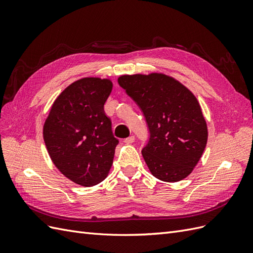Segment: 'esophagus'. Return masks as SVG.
<instances>
[{"mask_svg": "<svg viewBox=\"0 0 253 253\" xmlns=\"http://www.w3.org/2000/svg\"><path fill=\"white\" fill-rule=\"evenodd\" d=\"M135 141V136H129V137H127V138H126L125 139V142L126 143V144H129V143H133Z\"/></svg>", "mask_w": 253, "mask_h": 253, "instance_id": "34e87169", "label": "esophagus"}]
</instances>
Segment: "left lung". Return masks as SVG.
<instances>
[{
    "instance_id": "left-lung-1",
    "label": "left lung",
    "mask_w": 253,
    "mask_h": 253,
    "mask_svg": "<svg viewBox=\"0 0 253 253\" xmlns=\"http://www.w3.org/2000/svg\"><path fill=\"white\" fill-rule=\"evenodd\" d=\"M118 83L147 121L150 137L141 153L153 176L167 182L186 178L200 162L208 139L196 97L164 74L124 75Z\"/></svg>"
}]
</instances>
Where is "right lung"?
I'll list each match as a JSON object with an SVG mask.
<instances>
[{
	"label": "right lung",
	"instance_id": "right-lung-1",
	"mask_svg": "<svg viewBox=\"0 0 253 253\" xmlns=\"http://www.w3.org/2000/svg\"><path fill=\"white\" fill-rule=\"evenodd\" d=\"M112 88L109 79L89 77L72 83L53 102L43 126L53 165L83 187L106 177L119 142L103 109Z\"/></svg>",
	"mask_w": 253,
	"mask_h": 253
}]
</instances>
